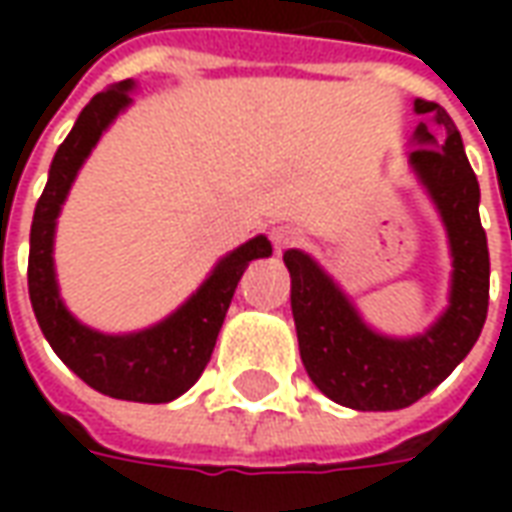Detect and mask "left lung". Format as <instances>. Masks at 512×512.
I'll use <instances>...</instances> for the list:
<instances>
[{
  "instance_id": "1",
  "label": "left lung",
  "mask_w": 512,
  "mask_h": 512,
  "mask_svg": "<svg viewBox=\"0 0 512 512\" xmlns=\"http://www.w3.org/2000/svg\"><path fill=\"white\" fill-rule=\"evenodd\" d=\"M134 90L136 84L126 79L95 95L54 153L49 180L35 205L29 230V301L40 332L49 340L54 354L84 384L120 400L169 403L189 392V386H194V381L202 376L235 285L244 277L246 266L266 252V238L255 235L249 241H241V235L219 230V238H224V244H219L230 249L219 255L208 277L202 279L200 288L189 299L169 312L167 318L150 323L145 329L101 332L82 323L68 310L54 266L57 219L79 169L90 158L93 147L101 142L106 128L131 106Z\"/></svg>"
}]
</instances>
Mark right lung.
I'll return each mask as SVG.
<instances>
[{"label":"right lung","mask_w":512,"mask_h":512,"mask_svg":"<svg viewBox=\"0 0 512 512\" xmlns=\"http://www.w3.org/2000/svg\"><path fill=\"white\" fill-rule=\"evenodd\" d=\"M417 142H433L419 128ZM443 169L430 153H414L417 169L450 235L452 279L447 307L428 329L408 340H384L367 329L354 304L307 252L288 249L290 307L296 326L310 340L307 373L340 406L356 411L406 408L450 376L472 351L488 315V244L477 213L474 178L461 145L444 139ZM464 175L461 176L460 172ZM271 255V246L260 257Z\"/></svg>","instance_id":"1"}]
</instances>
